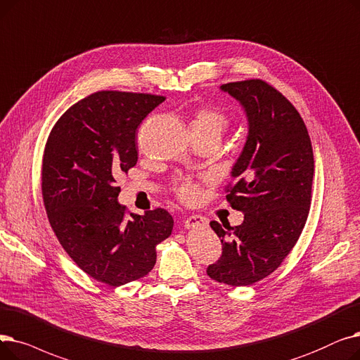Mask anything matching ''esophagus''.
Wrapping results in <instances>:
<instances>
[{
  "mask_svg": "<svg viewBox=\"0 0 360 360\" xmlns=\"http://www.w3.org/2000/svg\"><path fill=\"white\" fill-rule=\"evenodd\" d=\"M208 219L202 215H191L184 219L186 229H195V227H207Z\"/></svg>",
  "mask_w": 360,
  "mask_h": 360,
  "instance_id": "esophagus-1",
  "label": "esophagus"
}]
</instances>
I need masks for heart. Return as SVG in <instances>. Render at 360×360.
<instances>
[{
    "instance_id": "1",
    "label": "heart",
    "mask_w": 360,
    "mask_h": 360,
    "mask_svg": "<svg viewBox=\"0 0 360 360\" xmlns=\"http://www.w3.org/2000/svg\"><path fill=\"white\" fill-rule=\"evenodd\" d=\"M230 126L229 115L217 105L200 107L192 122L195 138H218L227 131ZM174 192L183 202H193L200 195V184L187 176H180L174 180Z\"/></svg>"
}]
</instances>
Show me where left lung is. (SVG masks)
<instances>
[{
    "label": "left lung",
    "instance_id": "1",
    "mask_svg": "<svg viewBox=\"0 0 360 360\" xmlns=\"http://www.w3.org/2000/svg\"><path fill=\"white\" fill-rule=\"evenodd\" d=\"M221 89L240 101L249 122L246 145L226 186L227 202L245 219L236 227L210 222L222 253L207 274L242 287L268 277L297 243L309 215L315 161L304 122L280 91L261 79Z\"/></svg>",
    "mask_w": 360,
    "mask_h": 360
}]
</instances>
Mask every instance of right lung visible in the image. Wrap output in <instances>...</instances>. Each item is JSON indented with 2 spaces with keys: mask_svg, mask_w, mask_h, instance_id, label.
<instances>
[{
  "mask_svg": "<svg viewBox=\"0 0 360 360\" xmlns=\"http://www.w3.org/2000/svg\"><path fill=\"white\" fill-rule=\"evenodd\" d=\"M164 96L98 91L77 101L51 130L42 160V198L51 229L89 277L118 287L157 262L174 221L155 208L134 215L117 202L115 179L138 162L136 130Z\"/></svg>",
  "mask_w": 360,
  "mask_h": 360,
  "instance_id": "1",
  "label": "right lung"
}]
</instances>
